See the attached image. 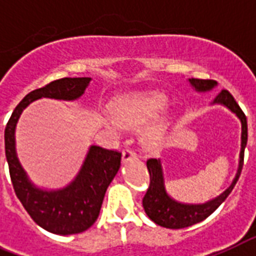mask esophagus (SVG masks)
I'll list each match as a JSON object with an SVG mask.
<instances>
[{
	"label": "esophagus",
	"instance_id": "34e87169",
	"mask_svg": "<svg viewBox=\"0 0 256 256\" xmlns=\"http://www.w3.org/2000/svg\"><path fill=\"white\" fill-rule=\"evenodd\" d=\"M134 159H136V154L134 151L128 148L124 150V152H122V163H128V162L134 160Z\"/></svg>",
	"mask_w": 256,
	"mask_h": 256
}]
</instances>
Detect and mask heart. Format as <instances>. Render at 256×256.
<instances>
[{"instance_id":"1","label":"heart","mask_w":256,"mask_h":256,"mask_svg":"<svg viewBox=\"0 0 256 256\" xmlns=\"http://www.w3.org/2000/svg\"><path fill=\"white\" fill-rule=\"evenodd\" d=\"M168 97L160 90H144L130 92L118 96L110 105L112 117L101 118V124L110 132H118L121 128L136 130L148 124L142 135V146L148 151H158L167 139L171 128V120L168 116H160L167 110Z\"/></svg>"}]
</instances>
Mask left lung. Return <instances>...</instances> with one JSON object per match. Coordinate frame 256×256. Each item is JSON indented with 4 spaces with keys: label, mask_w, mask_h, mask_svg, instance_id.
Returning <instances> with one entry per match:
<instances>
[{
    "label": "left lung",
    "mask_w": 256,
    "mask_h": 256,
    "mask_svg": "<svg viewBox=\"0 0 256 256\" xmlns=\"http://www.w3.org/2000/svg\"><path fill=\"white\" fill-rule=\"evenodd\" d=\"M189 84L197 93L210 92L217 86V82L213 80H200V78H189ZM212 105H221L229 109L232 113L236 116L240 121V160L236 174L232 178V184L228 188L218 194L217 197L208 200L201 204H189L175 200L170 196V193L166 189V180H164V171L160 159H148L147 168L150 172V186L146 194L143 197V209L146 214L156 225L167 228V229H182L188 228L194 224L204 221L213 212L226 200L232 190L234 186L238 182L243 166V155L247 144V120L246 116L240 110V105L236 102V100L228 90H221V93L213 100Z\"/></svg>",
    "instance_id": "1"
}]
</instances>
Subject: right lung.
<instances>
[{
    "label": "right lung",
    "mask_w": 256,
    "mask_h": 256,
    "mask_svg": "<svg viewBox=\"0 0 256 256\" xmlns=\"http://www.w3.org/2000/svg\"><path fill=\"white\" fill-rule=\"evenodd\" d=\"M90 81V78H66L35 89L16 105L5 128L6 160L16 197L40 228L58 236L82 232L94 224L108 186L121 167V152L92 144L72 182L63 188H40L31 182L16 155V124L31 102L40 98L76 101Z\"/></svg>",
    "instance_id": "add662e5"
}]
</instances>
